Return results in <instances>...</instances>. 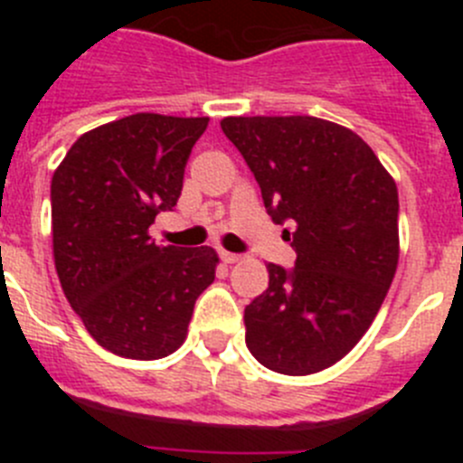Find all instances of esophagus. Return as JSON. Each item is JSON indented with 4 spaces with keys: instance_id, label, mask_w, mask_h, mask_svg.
<instances>
[{
    "instance_id": "34e87169",
    "label": "esophagus",
    "mask_w": 463,
    "mask_h": 463,
    "mask_svg": "<svg viewBox=\"0 0 463 463\" xmlns=\"http://www.w3.org/2000/svg\"><path fill=\"white\" fill-rule=\"evenodd\" d=\"M220 257H222L224 264H236V261L241 260V255H236V252H229V250H220Z\"/></svg>"
}]
</instances>
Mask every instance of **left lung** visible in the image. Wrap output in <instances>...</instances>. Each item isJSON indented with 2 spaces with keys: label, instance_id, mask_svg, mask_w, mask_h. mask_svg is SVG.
I'll return each instance as SVG.
<instances>
[{
  "label": "left lung",
  "instance_id": "1",
  "mask_svg": "<svg viewBox=\"0 0 463 463\" xmlns=\"http://www.w3.org/2000/svg\"><path fill=\"white\" fill-rule=\"evenodd\" d=\"M220 127L273 222L294 224L297 267L267 264V292L245 308L248 350L276 373L329 369L362 341L394 280V178L362 137L322 118H222Z\"/></svg>",
  "mask_w": 463,
  "mask_h": 463
}]
</instances>
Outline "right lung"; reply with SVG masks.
Segmentation results:
<instances>
[{"instance_id":"right-lung-1","label":"right lung","mask_w":463,"mask_h":463,"mask_svg":"<svg viewBox=\"0 0 463 463\" xmlns=\"http://www.w3.org/2000/svg\"><path fill=\"white\" fill-rule=\"evenodd\" d=\"M208 118L134 113L85 132L52 174V257L90 336L127 359H162L185 343L218 252L157 245L148 229L174 211Z\"/></svg>"}]
</instances>
